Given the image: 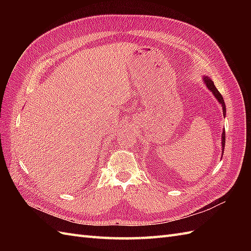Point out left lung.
<instances>
[{
  "label": "left lung",
  "instance_id": "left-lung-1",
  "mask_svg": "<svg viewBox=\"0 0 251 251\" xmlns=\"http://www.w3.org/2000/svg\"><path fill=\"white\" fill-rule=\"evenodd\" d=\"M203 82L205 83V86L207 87V89L210 91V92L214 94V96H215L216 100H218V102L221 104L222 110H223V116L225 117V115H226V107H225V102H224V100H223V96L220 94L218 89L215 86L214 81H212L207 76H203ZM221 140H222L221 144H222V155H223V153H224V147H225V130H223V132H222V138H221Z\"/></svg>",
  "mask_w": 251,
  "mask_h": 251
}]
</instances>
